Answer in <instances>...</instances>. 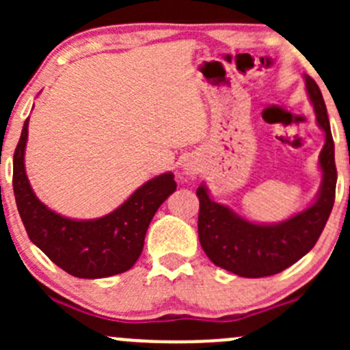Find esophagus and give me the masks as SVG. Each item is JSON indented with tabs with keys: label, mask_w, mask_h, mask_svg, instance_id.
I'll list each match as a JSON object with an SVG mask.
<instances>
[{
	"label": "esophagus",
	"mask_w": 350,
	"mask_h": 350,
	"mask_svg": "<svg viewBox=\"0 0 350 350\" xmlns=\"http://www.w3.org/2000/svg\"><path fill=\"white\" fill-rule=\"evenodd\" d=\"M183 169H185L186 174H195V172L198 171V167L195 164H193V162H186V164L183 165Z\"/></svg>",
	"instance_id": "34e87169"
}]
</instances>
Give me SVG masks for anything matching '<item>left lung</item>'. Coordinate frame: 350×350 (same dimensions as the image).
Instances as JSON below:
<instances>
[{
  "instance_id": "left-lung-1",
  "label": "left lung",
  "mask_w": 350,
  "mask_h": 350,
  "mask_svg": "<svg viewBox=\"0 0 350 350\" xmlns=\"http://www.w3.org/2000/svg\"><path fill=\"white\" fill-rule=\"evenodd\" d=\"M305 77L306 93L315 109L317 123L325 132V146L319 155L322 185L315 201L280 224H254L210 198L208 188L196 189L200 200L198 235L204 254L215 266L242 278H264L281 273L313 249L325 228L335 201L334 139L325 101L319 84Z\"/></svg>"
}]
</instances>
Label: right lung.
I'll list each match as a JSON object with an SVG mask.
<instances>
[{
	"mask_svg": "<svg viewBox=\"0 0 350 350\" xmlns=\"http://www.w3.org/2000/svg\"><path fill=\"white\" fill-rule=\"evenodd\" d=\"M28 118L13 155V191L30 241L61 269L83 280H100L129 271L144 249L150 220L171 193L172 172L144 183L116 210L94 220H74L45 206L25 171Z\"/></svg>",
	"mask_w": 350,
	"mask_h": 350,
	"instance_id": "right-lung-1",
	"label": "right lung"
}]
</instances>
